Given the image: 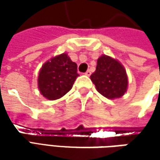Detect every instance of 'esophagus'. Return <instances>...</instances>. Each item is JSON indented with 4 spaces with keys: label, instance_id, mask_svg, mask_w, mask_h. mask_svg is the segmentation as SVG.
I'll return each mask as SVG.
<instances>
[{
    "label": "esophagus",
    "instance_id": "1",
    "mask_svg": "<svg viewBox=\"0 0 160 160\" xmlns=\"http://www.w3.org/2000/svg\"><path fill=\"white\" fill-rule=\"evenodd\" d=\"M84 75H85V76H87V77H89V76H91V71L87 70L85 73H84Z\"/></svg>",
    "mask_w": 160,
    "mask_h": 160
}]
</instances>
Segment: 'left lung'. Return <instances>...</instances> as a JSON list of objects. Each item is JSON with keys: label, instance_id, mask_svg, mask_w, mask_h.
I'll list each match as a JSON object with an SVG mask.
<instances>
[{"label": "left lung", "instance_id": "8db88e82", "mask_svg": "<svg viewBox=\"0 0 160 160\" xmlns=\"http://www.w3.org/2000/svg\"><path fill=\"white\" fill-rule=\"evenodd\" d=\"M96 90L109 100L124 95L128 87V77L124 66L116 58L102 55L97 60L96 70L91 76Z\"/></svg>", "mask_w": 160, "mask_h": 160}]
</instances>
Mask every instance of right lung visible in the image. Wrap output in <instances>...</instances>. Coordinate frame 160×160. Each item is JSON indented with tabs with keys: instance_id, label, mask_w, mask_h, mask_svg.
<instances>
[{
	"instance_id": "1",
	"label": "right lung",
	"mask_w": 160,
	"mask_h": 160,
	"mask_svg": "<svg viewBox=\"0 0 160 160\" xmlns=\"http://www.w3.org/2000/svg\"><path fill=\"white\" fill-rule=\"evenodd\" d=\"M77 77V63L67 53H62L42 66L37 79L38 89L47 100L55 101L72 89Z\"/></svg>"
}]
</instances>
